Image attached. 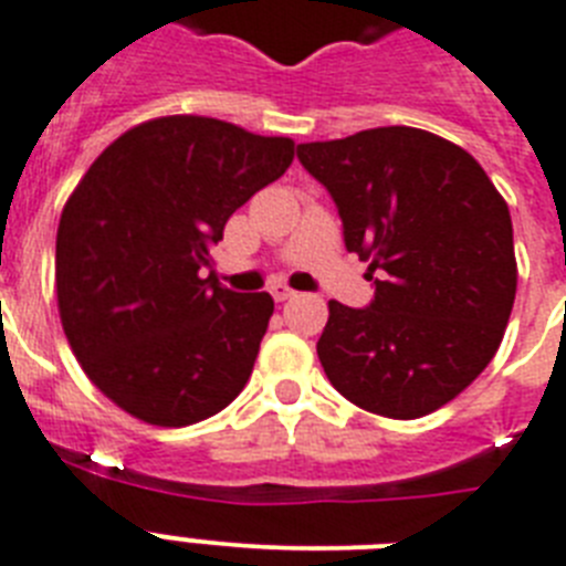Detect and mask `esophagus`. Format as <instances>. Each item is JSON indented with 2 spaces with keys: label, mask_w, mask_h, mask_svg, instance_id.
Returning a JSON list of instances; mask_svg holds the SVG:
<instances>
[{
  "label": "esophagus",
  "mask_w": 566,
  "mask_h": 566,
  "mask_svg": "<svg viewBox=\"0 0 566 566\" xmlns=\"http://www.w3.org/2000/svg\"><path fill=\"white\" fill-rule=\"evenodd\" d=\"M269 292H272V297L277 303H283V301H289V297H294V289H289L286 283H274V286L269 289Z\"/></svg>",
  "instance_id": "1"
}]
</instances>
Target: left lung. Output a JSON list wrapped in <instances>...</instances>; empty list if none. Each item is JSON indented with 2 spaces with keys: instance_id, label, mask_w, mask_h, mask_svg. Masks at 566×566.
I'll return each mask as SVG.
<instances>
[{
  "instance_id": "left-lung-1",
  "label": "left lung",
  "mask_w": 566,
  "mask_h": 566,
  "mask_svg": "<svg viewBox=\"0 0 566 566\" xmlns=\"http://www.w3.org/2000/svg\"><path fill=\"white\" fill-rule=\"evenodd\" d=\"M297 158L333 193L347 251L376 274L367 310L329 301L326 378L378 417H428L506 333L517 289L506 199L474 156L417 126L301 144Z\"/></svg>"
}]
</instances>
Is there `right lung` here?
<instances>
[{
	"label": "right lung",
	"instance_id": "add662e5",
	"mask_svg": "<svg viewBox=\"0 0 566 566\" xmlns=\"http://www.w3.org/2000/svg\"><path fill=\"white\" fill-rule=\"evenodd\" d=\"M294 142L202 115L126 129L92 161L57 228V310L88 381L129 417L185 428L254 370L274 301L205 277L233 210L289 170Z\"/></svg>",
	"mask_w": 566,
	"mask_h": 566
}]
</instances>
